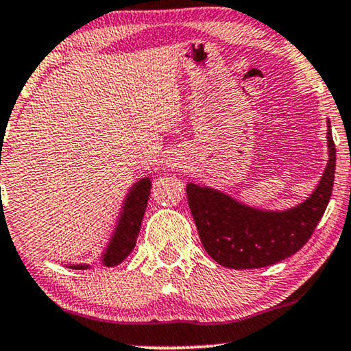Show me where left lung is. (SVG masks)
<instances>
[{"label":"left lung","instance_id":"left-lung-1","mask_svg":"<svg viewBox=\"0 0 351 351\" xmlns=\"http://www.w3.org/2000/svg\"><path fill=\"white\" fill-rule=\"evenodd\" d=\"M329 161L310 198L292 209L262 210L222 191L186 185L199 239L215 262L234 270L262 268L291 257L308 241L332 195L335 145L328 121Z\"/></svg>","mask_w":351,"mask_h":351}]
</instances>
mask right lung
I'll use <instances>...</instances> for the list:
<instances>
[{
    "label": "right lung",
    "mask_w": 351,
    "mask_h": 351,
    "mask_svg": "<svg viewBox=\"0 0 351 351\" xmlns=\"http://www.w3.org/2000/svg\"><path fill=\"white\" fill-rule=\"evenodd\" d=\"M152 182L148 177L141 179L132 185L129 193L124 199L121 215L118 219V225L114 228L113 237L110 239L107 249H105L102 262L105 267H114L121 263L136 246L137 234L141 232V225L145 208L150 196ZM71 268L81 270V268H89V265H70Z\"/></svg>",
    "instance_id": "add662e5"
}]
</instances>
